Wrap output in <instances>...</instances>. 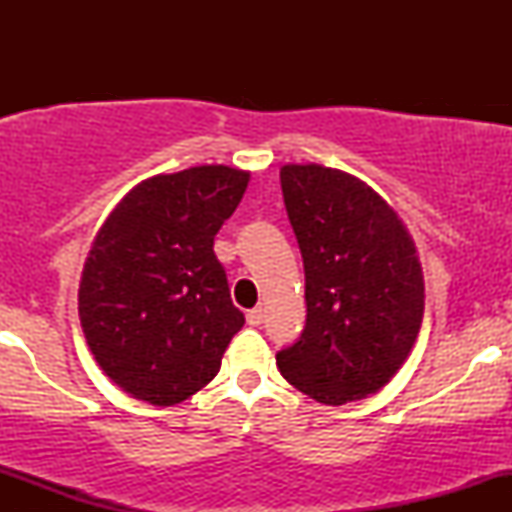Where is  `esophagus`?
<instances>
[{
  "instance_id": "esophagus-1",
  "label": "esophagus",
  "mask_w": 512,
  "mask_h": 512,
  "mask_svg": "<svg viewBox=\"0 0 512 512\" xmlns=\"http://www.w3.org/2000/svg\"><path fill=\"white\" fill-rule=\"evenodd\" d=\"M248 325H252V327H257V325H262V320H264V310L262 308H252V310H248Z\"/></svg>"
}]
</instances>
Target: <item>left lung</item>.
I'll return each mask as SVG.
<instances>
[{
  "instance_id": "8db88e82",
  "label": "left lung",
  "mask_w": 512,
  "mask_h": 512,
  "mask_svg": "<svg viewBox=\"0 0 512 512\" xmlns=\"http://www.w3.org/2000/svg\"><path fill=\"white\" fill-rule=\"evenodd\" d=\"M305 269V330L276 366L320 404L356 402L395 378L424 320V272L397 211L373 187L320 163L281 166Z\"/></svg>"
}]
</instances>
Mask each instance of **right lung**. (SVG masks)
I'll return each instance as SVG.
<instances>
[{
    "label": "right lung",
    "mask_w": 512,
    "mask_h": 512,
    "mask_svg": "<svg viewBox=\"0 0 512 512\" xmlns=\"http://www.w3.org/2000/svg\"><path fill=\"white\" fill-rule=\"evenodd\" d=\"M248 182V170L228 166L154 175L98 228L81 272V330L103 373L134 399L185 402L214 380L245 325L214 236Z\"/></svg>",
    "instance_id": "obj_1"
}]
</instances>
